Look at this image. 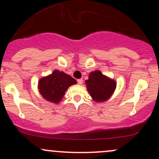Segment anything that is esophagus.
Listing matches in <instances>:
<instances>
[{
  "label": "esophagus",
  "mask_w": 159,
  "mask_h": 159,
  "mask_svg": "<svg viewBox=\"0 0 159 159\" xmlns=\"http://www.w3.org/2000/svg\"><path fill=\"white\" fill-rule=\"evenodd\" d=\"M77 81H78V84H80V85H81L82 84H83V79H78L77 80Z\"/></svg>",
  "instance_id": "34e87169"
}]
</instances>
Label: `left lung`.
<instances>
[{"instance_id": "obj_1", "label": "left lung", "mask_w": 159, "mask_h": 159, "mask_svg": "<svg viewBox=\"0 0 159 159\" xmlns=\"http://www.w3.org/2000/svg\"><path fill=\"white\" fill-rule=\"evenodd\" d=\"M85 83L90 96L96 102H102L109 99L116 87L114 79L107 77L99 70L90 72Z\"/></svg>"}]
</instances>
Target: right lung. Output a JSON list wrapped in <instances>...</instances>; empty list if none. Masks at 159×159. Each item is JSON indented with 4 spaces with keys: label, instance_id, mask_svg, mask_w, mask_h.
I'll use <instances>...</instances> for the list:
<instances>
[{
    "label": "right lung",
    "instance_id": "obj_1",
    "mask_svg": "<svg viewBox=\"0 0 159 159\" xmlns=\"http://www.w3.org/2000/svg\"><path fill=\"white\" fill-rule=\"evenodd\" d=\"M76 83V80L69 75L55 69L52 74L40 78L38 82V89L43 98L52 103L58 104L69 87Z\"/></svg>",
    "mask_w": 159,
    "mask_h": 159
}]
</instances>
